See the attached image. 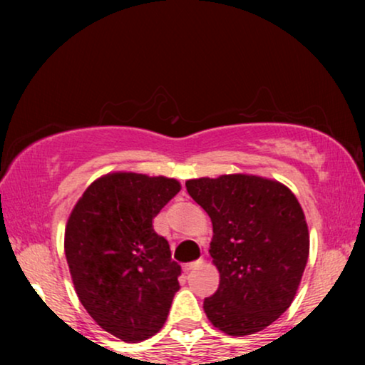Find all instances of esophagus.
<instances>
[{
  "mask_svg": "<svg viewBox=\"0 0 365 365\" xmlns=\"http://www.w3.org/2000/svg\"><path fill=\"white\" fill-rule=\"evenodd\" d=\"M199 266H202V261H196V262H189L184 266V272H191L194 269H197Z\"/></svg>",
  "mask_w": 365,
  "mask_h": 365,
  "instance_id": "esophagus-1",
  "label": "esophagus"
}]
</instances>
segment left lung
<instances>
[{
	"mask_svg": "<svg viewBox=\"0 0 365 365\" xmlns=\"http://www.w3.org/2000/svg\"><path fill=\"white\" fill-rule=\"evenodd\" d=\"M212 222L209 254L219 289L204 312L234 337L256 334L291 306L309 257V229L286 184L256 174H222L186 181Z\"/></svg>",
	"mask_w": 365,
	"mask_h": 365,
	"instance_id": "1",
	"label": "left lung"
}]
</instances>
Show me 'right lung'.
<instances>
[{
  "instance_id": "obj_1",
  "label": "right lung",
  "mask_w": 365,
  "mask_h": 365,
  "mask_svg": "<svg viewBox=\"0 0 365 365\" xmlns=\"http://www.w3.org/2000/svg\"><path fill=\"white\" fill-rule=\"evenodd\" d=\"M181 191L174 178L108 173L89 184L64 229L74 291L93 321L124 342L161 331L181 267L153 219Z\"/></svg>"
}]
</instances>
